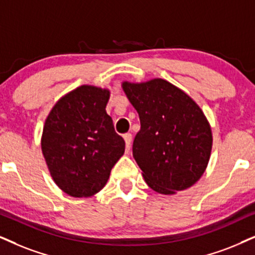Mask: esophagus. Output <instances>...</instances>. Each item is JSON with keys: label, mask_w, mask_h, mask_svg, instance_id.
Segmentation results:
<instances>
[{"label": "esophagus", "mask_w": 255, "mask_h": 255, "mask_svg": "<svg viewBox=\"0 0 255 255\" xmlns=\"http://www.w3.org/2000/svg\"><path fill=\"white\" fill-rule=\"evenodd\" d=\"M124 138H125V142H126V148H127V150H129L130 144H131V134L130 133L125 134Z\"/></svg>", "instance_id": "esophagus-1"}]
</instances>
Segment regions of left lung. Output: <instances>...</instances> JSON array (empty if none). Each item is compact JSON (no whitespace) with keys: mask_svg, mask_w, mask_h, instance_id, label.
Wrapping results in <instances>:
<instances>
[{"mask_svg":"<svg viewBox=\"0 0 255 255\" xmlns=\"http://www.w3.org/2000/svg\"><path fill=\"white\" fill-rule=\"evenodd\" d=\"M140 117L133 156L153 191L174 194L204 174L212 150V130L193 100L172 83L154 79L122 83Z\"/></svg>","mask_w":255,"mask_h":255,"instance_id":"8db88e82","label":"left lung"}]
</instances>
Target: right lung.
I'll return each mask as SVG.
<instances>
[{
    "label": "right lung",
    "instance_id": "right-lung-1",
    "mask_svg": "<svg viewBox=\"0 0 255 255\" xmlns=\"http://www.w3.org/2000/svg\"><path fill=\"white\" fill-rule=\"evenodd\" d=\"M109 90L81 86L62 96L44 122L41 147L64 193L88 198L104 188L125 153V140L106 113Z\"/></svg>",
    "mask_w": 255,
    "mask_h": 255
}]
</instances>
